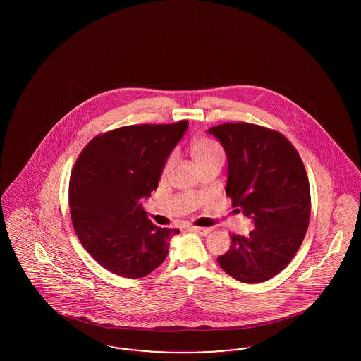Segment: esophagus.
Wrapping results in <instances>:
<instances>
[{
  "label": "esophagus",
  "mask_w": 361,
  "mask_h": 361,
  "mask_svg": "<svg viewBox=\"0 0 361 361\" xmlns=\"http://www.w3.org/2000/svg\"><path fill=\"white\" fill-rule=\"evenodd\" d=\"M188 230L189 231H193V233L199 234V235H207V234L211 233V228H209V227H199V226H189Z\"/></svg>",
  "instance_id": "34e87169"
}]
</instances>
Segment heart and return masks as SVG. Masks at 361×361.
<instances>
[{"instance_id": "1", "label": "heart", "mask_w": 361, "mask_h": 361, "mask_svg": "<svg viewBox=\"0 0 361 361\" xmlns=\"http://www.w3.org/2000/svg\"><path fill=\"white\" fill-rule=\"evenodd\" d=\"M189 149H190L192 158L195 159V162L199 166L206 164V162H209V161H214V159H224V152L222 146L211 137H202L192 140ZM172 162L173 157H169L165 162V168H164L165 172L171 168Z\"/></svg>"}]
</instances>
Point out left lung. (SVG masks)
I'll return each instance as SVG.
<instances>
[{
	"instance_id": "8db88e82",
	"label": "left lung",
	"mask_w": 361,
	"mask_h": 361,
	"mask_svg": "<svg viewBox=\"0 0 361 361\" xmlns=\"http://www.w3.org/2000/svg\"><path fill=\"white\" fill-rule=\"evenodd\" d=\"M208 133L227 155V196L256 226L247 237L233 234L218 262L242 283L267 281L291 262L309 227L311 196L303 161L287 137L262 126L224 123Z\"/></svg>"
}]
</instances>
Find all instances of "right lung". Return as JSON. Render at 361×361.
<instances>
[{
	"mask_svg": "<svg viewBox=\"0 0 361 361\" xmlns=\"http://www.w3.org/2000/svg\"><path fill=\"white\" fill-rule=\"evenodd\" d=\"M188 121L126 126L93 137L69 183L74 231L86 252L115 275L137 279L158 268L180 230L158 227L142 207Z\"/></svg>",
	"mask_w": 361,
	"mask_h": 361,
	"instance_id": "right-lung-1",
	"label": "right lung"
}]
</instances>
